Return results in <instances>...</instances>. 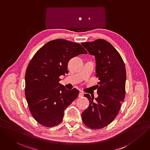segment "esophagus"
<instances>
[{
  "instance_id": "esophagus-1",
  "label": "esophagus",
  "mask_w": 150,
  "mask_h": 150,
  "mask_svg": "<svg viewBox=\"0 0 150 150\" xmlns=\"http://www.w3.org/2000/svg\"><path fill=\"white\" fill-rule=\"evenodd\" d=\"M83 96H84V94L83 93H79V98H83Z\"/></svg>"
}]
</instances>
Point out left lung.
I'll return each instance as SVG.
<instances>
[{
  "label": "left lung",
  "mask_w": 150,
  "mask_h": 150,
  "mask_svg": "<svg viewBox=\"0 0 150 150\" xmlns=\"http://www.w3.org/2000/svg\"><path fill=\"white\" fill-rule=\"evenodd\" d=\"M96 59L98 97L94 100L89 94V107L82 113V120L92 129L110 124L119 113L125 96L126 70L120 54L109 42L99 39L81 44Z\"/></svg>",
  "instance_id": "obj_1"
}]
</instances>
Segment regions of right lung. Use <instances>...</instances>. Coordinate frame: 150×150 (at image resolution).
Listing matches in <instances>:
<instances>
[{"label":"right lung","mask_w":150,"mask_h":150,"mask_svg":"<svg viewBox=\"0 0 150 150\" xmlns=\"http://www.w3.org/2000/svg\"><path fill=\"white\" fill-rule=\"evenodd\" d=\"M87 54L80 44L62 39L48 42L30 62L25 74V96L30 112L39 124L52 127L63 120L64 110L79 95L59 83V76L68 73L69 61Z\"/></svg>","instance_id":"right-lung-1"}]
</instances>
